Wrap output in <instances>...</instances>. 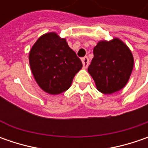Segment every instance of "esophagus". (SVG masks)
<instances>
[{
	"label": "esophagus",
	"instance_id": "esophagus-1",
	"mask_svg": "<svg viewBox=\"0 0 148 148\" xmlns=\"http://www.w3.org/2000/svg\"><path fill=\"white\" fill-rule=\"evenodd\" d=\"M82 62L83 67H84L85 69H86V68L88 67V66H89L88 58H87V57H85V58H83L82 59Z\"/></svg>",
	"mask_w": 148,
	"mask_h": 148
}]
</instances>
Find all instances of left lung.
Listing matches in <instances>:
<instances>
[{
	"label": "left lung",
	"mask_w": 148,
	"mask_h": 148,
	"mask_svg": "<svg viewBox=\"0 0 148 148\" xmlns=\"http://www.w3.org/2000/svg\"><path fill=\"white\" fill-rule=\"evenodd\" d=\"M94 58L88 72L94 79L99 92L110 95L123 89L128 83L134 68L131 50L118 38L100 40L93 49Z\"/></svg>",
	"instance_id": "1"
}]
</instances>
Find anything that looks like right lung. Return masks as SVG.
Segmentation results:
<instances>
[{"label": "right lung", "mask_w": 148, "mask_h": 148, "mask_svg": "<svg viewBox=\"0 0 148 148\" xmlns=\"http://www.w3.org/2000/svg\"><path fill=\"white\" fill-rule=\"evenodd\" d=\"M33 76L38 86L50 95H59L70 88L73 78L82 68L76 53L65 38L55 32L38 38L29 54Z\"/></svg>", "instance_id": "1"}]
</instances>
